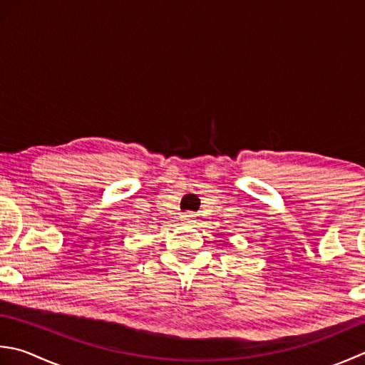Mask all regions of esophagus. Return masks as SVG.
I'll return each instance as SVG.
<instances>
[{
    "label": "esophagus",
    "mask_w": 365,
    "mask_h": 365,
    "mask_svg": "<svg viewBox=\"0 0 365 365\" xmlns=\"http://www.w3.org/2000/svg\"><path fill=\"white\" fill-rule=\"evenodd\" d=\"M182 221L183 223H195V215L192 213H183Z\"/></svg>",
    "instance_id": "obj_1"
}]
</instances>
